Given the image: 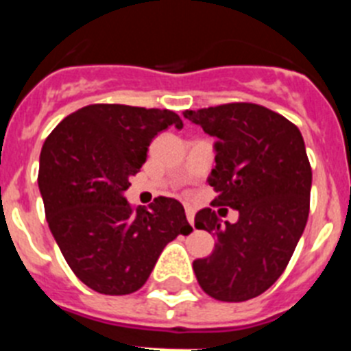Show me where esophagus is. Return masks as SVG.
I'll return each mask as SVG.
<instances>
[{"mask_svg":"<svg viewBox=\"0 0 351 351\" xmlns=\"http://www.w3.org/2000/svg\"><path fill=\"white\" fill-rule=\"evenodd\" d=\"M186 218H188V221H190V225H195V210L193 207H186Z\"/></svg>","mask_w":351,"mask_h":351,"instance_id":"34e87169","label":"esophagus"}]
</instances>
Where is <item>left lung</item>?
<instances>
[{
    "mask_svg": "<svg viewBox=\"0 0 351 351\" xmlns=\"http://www.w3.org/2000/svg\"><path fill=\"white\" fill-rule=\"evenodd\" d=\"M186 119L216 137L209 182L213 207H232L235 223L216 210H198L195 226L216 237L193 271L207 295L243 302L271 288L283 274L309 214L311 165L299 128L256 104H226L186 110ZM221 214V209L218 210Z\"/></svg>",
    "mask_w": 351,
    "mask_h": 351,
    "instance_id": "1",
    "label": "left lung"
}]
</instances>
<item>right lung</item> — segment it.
Segmentation results:
<instances>
[{"label":"right lung","instance_id":"add662e5","mask_svg":"<svg viewBox=\"0 0 351 351\" xmlns=\"http://www.w3.org/2000/svg\"><path fill=\"white\" fill-rule=\"evenodd\" d=\"M169 126L172 110L96 104L64 117L40 153L38 188L49 228L73 274L91 290L126 295L144 287L158 256L193 228L176 198L149 209L125 198L149 144Z\"/></svg>","mask_w":351,"mask_h":351}]
</instances>
